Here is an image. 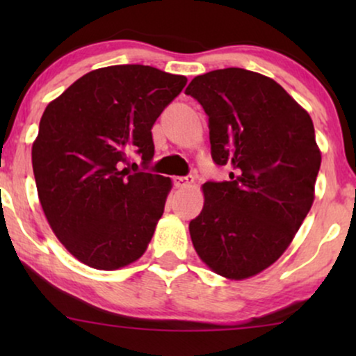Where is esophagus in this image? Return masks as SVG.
I'll use <instances>...</instances> for the list:
<instances>
[{"label": "esophagus", "instance_id": "esophagus-1", "mask_svg": "<svg viewBox=\"0 0 356 356\" xmlns=\"http://www.w3.org/2000/svg\"><path fill=\"white\" fill-rule=\"evenodd\" d=\"M173 183L177 188H189L194 183L193 177H173Z\"/></svg>", "mask_w": 356, "mask_h": 356}]
</instances>
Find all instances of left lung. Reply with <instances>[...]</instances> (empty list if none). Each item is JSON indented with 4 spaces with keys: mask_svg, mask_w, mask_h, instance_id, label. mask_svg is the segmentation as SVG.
<instances>
[{
    "mask_svg": "<svg viewBox=\"0 0 356 356\" xmlns=\"http://www.w3.org/2000/svg\"><path fill=\"white\" fill-rule=\"evenodd\" d=\"M186 94L209 116L213 162L233 168L230 181L202 184L193 246L216 274L250 279L284 254L313 206V120L274 79L241 67L196 76Z\"/></svg>",
    "mask_w": 356,
    "mask_h": 356,
    "instance_id": "obj_1",
    "label": "left lung"
}]
</instances>
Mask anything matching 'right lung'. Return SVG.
Here are the masks:
<instances>
[{"label":"right lung","mask_w":356,"mask_h":356,"mask_svg":"<svg viewBox=\"0 0 356 356\" xmlns=\"http://www.w3.org/2000/svg\"><path fill=\"white\" fill-rule=\"evenodd\" d=\"M186 82L152 66H106L47 105L32 144L38 201L82 264L116 270L147 250L172 179L121 165L134 150L152 160V126Z\"/></svg>","instance_id":"right-lung-1"}]
</instances>
